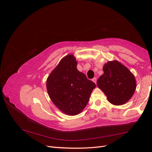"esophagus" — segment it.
<instances>
[{
	"mask_svg": "<svg viewBox=\"0 0 152 152\" xmlns=\"http://www.w3.org/2000/svg\"><path fill=\"white\" fill-rule=\"evenodd\" d=\"M92 81L94 82L95 83H96V78H93V79H92Z\"/></svg>",
	"mask_w": 152,
	"mask_h": 152,
	"instance_id": "34e87169",
	"label": "esophagus"
}]
</instances>
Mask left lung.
Masks as SVG:
<instances>
[{
  "label": "left lung",
  "instance_id": "8db88e82",
  "mask_svg": "<svg viewBox=\"0 0 152 152\" xmlns=\"http://www.w3.org/2000/svg\"><path fill=\"white\" fill-rule=\"evenodd\" d=\"M104 73L96 85L114 105H122L129 101L136 89L134 75L118 61H109L103 66Z\"/></svg>",
  "mask_w": 152,
  "mask_h": 152
}]
</instances>
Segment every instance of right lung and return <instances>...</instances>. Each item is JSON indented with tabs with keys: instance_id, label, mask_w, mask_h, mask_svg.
Returning a JSON list of instances; mask_svg holds the SVG:
<instances>
[{
	"instance_id": "1",
	"label": "right lung",
	"mask_w": 152,
	"mask_h": 152,
	"mask_svg": "<svg viewBox=\"0 0 152 152\" xmlns=\"http://www.w3.org/2000/svg\"><path fill=\"white\" fill-rule=\"evenodd\" d=\"M95 83L77 69L76 58L67 55L48 76L46 88L53 104L64 114L75 115L84 108Z\"/></svg>"
}]
</instances>
